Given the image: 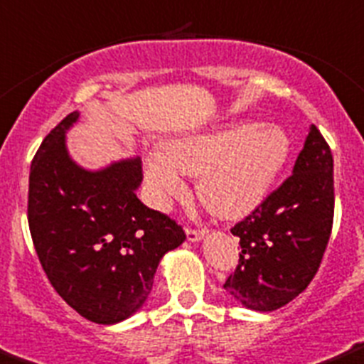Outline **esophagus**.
<instances>
[{
  "label": "esophagus",
  "instance_id": "esophagus-1",
  "mask_svg": "<svg viewBox=\"0 0 364 364\" xmlns=\"http://www.w3.org/2000/svg\"><path fill=\"white\" fill-rule=\"evenodd\" d=\"M205 233L207 231L203 228H187V239L191 240V242H196V240L203 239Z\"/></svg>",
  "mask_w": 364,
  "mask_h": 364
}]
</instances>
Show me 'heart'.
<instances>
[{
  "label": "heart",
  "instance_id": "obj_1",
  "mask_svg": "<svg viewBox=\"0 0 364 364\" xmlns=\"http://www.w3.org/2000/svg\"><path fill=\"white\" fill-rule=\"evenodd\" d=\"M289 136L274 125L237 122L183 136L146 159L144 176L159 207L187 192L181 173L198 178L201 203L220 218H239L267 198L289 157Z\"/></svg>",
  "mask_w": 364,
  "mask_h": 364
}]
</instances>
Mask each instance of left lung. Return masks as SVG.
Returning <instances> with one entry per match:
<instances>
[{
	"instance_id": "1",
	"label": "left lung",
	"mask_w": 364,
	"mask_h": 364,
	"mask_svg": "<svg viewBox=\"0 0 364 364\" xmlns=\"http://www.w3.org/2000/svg\"><path fill=\"white\" fill-rule=\"evenodd\" d=\"M335 213L333 155L316 125L292 176L231 228L239 264L224 289L253 311H276L307 289L328 248Z\"/></svg>"
}]
</instances>
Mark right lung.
<instances>
[{"mask_svg": "<svg viewBox=\"0 0 364 364\" xmlns=\"http://www.w3.org/2000/svg\"><path fill=\"white\" fill-rule=\"evenodd\" d=\"M55 125L33 157L27 220L36 255L57 294L90 322L116 323L144 304L159 261L187 235L136 198L142 161L87 172L68 157Z\"/></svg>", "mask_w": 364, "mask_h": 364, "instance_id": "right-lung-1", "label": "right lung"}]
</instances>
